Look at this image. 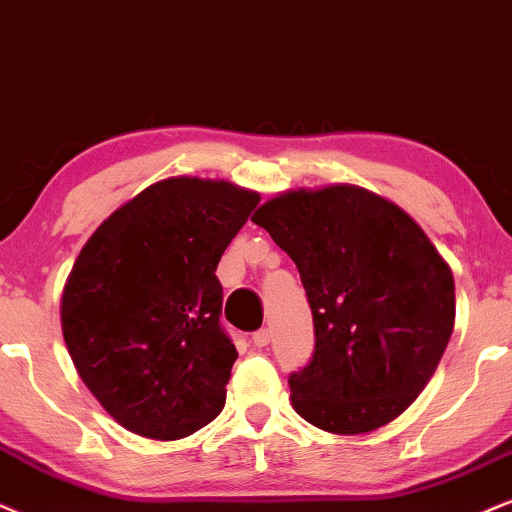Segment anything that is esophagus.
Returning a JSON list of instances; mask_svg holds the SVG:
<instances>
[{
  "instance_id": "obj_1",
  "label": "esophagus",
  "mask_w": 512,
  "mask_h": 512,
  "mask_svg": "<svg viewBox=\"0 0 512 512\" xmlns=\"http://www.w3.org/2000/svg\"><path fill=\"white\" fill-rule=\"evenodd\" d=\"M269 338H271L269 328H260V331L252 333V342H255V347H267Z\"/></svg>"
}]
</instances>
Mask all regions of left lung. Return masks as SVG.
Returning a JSON list of instances; mask_svg holds the SVG:
<instances>
[{
    "instance_id": "8db88e82",
    "label": "left lung",
    "mask_w": 512,
    "mask_h": 512,
    "mask_svg": "<svg viewBox=\"0 0 512 512\" xmlns=\"http://www.w3.org/2000/svg\"><path fill=\"white\" fill-rule=\"evenodd\" d=\"M252 222L295 262L314 316L312 361L288 378L293 409L335 435L409 409L456 319L454 276L423 229L352 184L278 193Z\"/></svg>"
}]
</instances>
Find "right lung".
Returning a JSON list of instances; mask_svg holds the SVG:
<instances>
[{
	"mask_svg": "<svg viewBox=\"0 0 512 512\" xmlns=\"http://www.w3.org/2000/svg\"><path fill=\"white\" fill-rule=\"evenodd\" d=\"M257 203L229 181L163 179L84 243L61 297L63 340L122 428L170 442L222 413L238 352L215 271Z\"/></svg>",
	"mask_w": 512,
	"mask_h": 512,
	"instance_id": "1",
	"label": "right lung"
}]
</instances>
